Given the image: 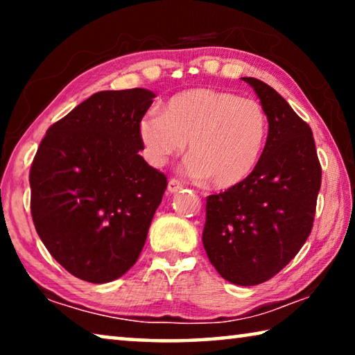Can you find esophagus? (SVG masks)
Instances as JSON below:
<instances>
[{"label": "esophagus", "instance_id": "esophagus-1", "mask_svg": "<svg viewBox=\"0 0 355 355\" xmlns=\"http://www.w3.org/2000/svg\"><path fill=\"white\" fill-rule=\"evenodd\" d=\"M180 189H183V183L178 182V180H175V178H171L169 183H167V191L172 194V192H177Z\"/></svg>", "mask_w": 355, "mask_h": 355}]
</instances>
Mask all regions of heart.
<instances>
[{
  "instance_id": "b5f03b06",
  "label": "heart",
  "mask_w": 355,
  "mask_h": 355,
  "mask_svg": "<svg viewBox=\"0 0 355 355\" xmlns=\"http://www.w3.org/2000/svg\"><path fill=\"white\" fill-rule=\"evenodd\" d=\"M137 133L155 166H163L188 142L191 175L227 189L257 169L266 147L268 117L255 100L200 87L173 95L164 112L142 116Z\"/></svg>"
}]
</instances>
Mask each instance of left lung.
Masks as SVG:
<instances>
[{
	"label": "left lung",
	"instance_id": "8db88e82",
	"mask_svg": "<svg viewBox=\"0 0 355 355\" xmlns=\"http://www.w3.org/2000/svg\"><path fill=\"white\" fill-rule=\"evenodd\" d=\"M250 84L268 117L266 147L252 175L207 197L203 248L222 277L252 286L290 263L313 227L321 164L313 133L271 86Z\"/></svg>",
	"mask_w": 355,
	"mask_h": 355
}]
</instances>
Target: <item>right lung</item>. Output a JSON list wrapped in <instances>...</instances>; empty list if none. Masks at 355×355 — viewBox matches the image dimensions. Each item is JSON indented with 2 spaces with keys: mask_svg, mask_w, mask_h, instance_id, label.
<instances>
[{
  "mask_svg": "<svg viewBox=\"0 0 355 355\" xmlns=\"http://www.w3.org/2000/svg\"><path fill=\"white\" fill-rule=\"evenodd\" d=\"M147 89L103 91L53 123L34 156L31 214L51 257L75 277L107 284L139 258L167 188L139 155Z\"/></svg>",
  "mask_w": 355,
  "mask_h": 355,
  "instance_id": "add662e5",
  "label": "right lung"
}]
</instances>
